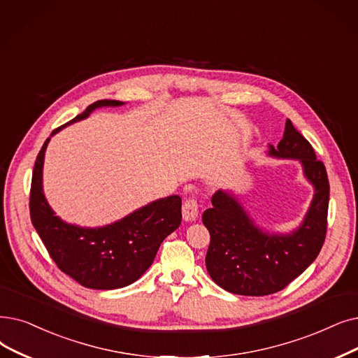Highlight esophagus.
Segmentation results:
<instances>
[{"mask_svg": "<svg viewBox=\"0 0 358 358\" xmlns=\"http://www.w3.org/2000/svg\"><path fill=\"white\" fill-rule=\"evenodd\" d=\"M199 215V205L194 199H185L182 203L184 221H194Z\"/></svg>", "mask_w": 358, "mask_h": 358, "instance_id": "1", "label": "esophagus"}]
</instances>
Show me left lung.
Listing matches in <instances>:
<instances>
[{
    "label": "left lung",
    "instance_id": "8db88e82",
    "mask_svg": "<svg viewBox=\"0 0 358 358\" xmlns=\"http://www.w3.org/2000/svg\"><path fill=\"white\" fill-rule=\"evenodd\" d=\"M269 155L300 159L315 196L301 227L287 236L257 228L231 193L217 190L212 196V208L201 216L210 234L206 269L215 284L232 294L262 297L284 289L312 265L324 243L329 181L323 162L289 120L282 141L269 146Z\"/></svg>",
    "mask_w": 358,
    "mask_h": 358
}]
</instances>
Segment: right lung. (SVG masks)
I'll return each instance as SVG.
<instances>
[{"mask_svg": "<svg viewBox=\"0 0 358 358\" xmlns=\"http://www.w3.org/2000/svg\"><path fill=\"white\" fill-rule=\"evenodd\" d=\"M120 105V101H96L66 126L89 117L96 108ZM63 127L55 129L51 136ZM48 142L46 138L35 162L29 209L51 259L59 271L92 289H115L133 284L152 265L161 243L180 227L181 197L174 194L155 200L106 227L70 225L55 216L42 192V166Z\"/></svg>", "mask_w": 358, "mask_h": 358, "instance_id": "obj_1", "label": "right lung"}]
</instances>
